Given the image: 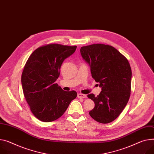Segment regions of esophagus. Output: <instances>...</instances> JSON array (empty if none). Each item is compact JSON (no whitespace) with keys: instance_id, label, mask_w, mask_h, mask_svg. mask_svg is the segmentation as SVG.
Here are the masks:
<instances>
[{"instance_id":"esophagus-1","label":"esophagus","mask_w":154,"mask_h":154,"mask_svg":"<svg viewBox=\"0 0 154 154\" xmlns=\"http://www.w3.org/2000/svg\"><path fill=\"white\" fill-rule=\"evenodd\" d=\"M77 97L79 99H84V98H86V95H85V94H82L79 93V94H78Z\"/></svg>"}]
</instances>
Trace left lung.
Instances as JSON below:
<instances>
[{
    "label": "left lung",
    "instance_id": "1",
    "mask_svg": "<svg viewBox=\"0 0 154 154\" xmlns=\"http://www.w3.org/2000/svg\"><path fill=\"white\" fill-rule=\"evenodd\" d=\"M82 58L91 67L92 77L102 91L97 97L88 94L95 107L90 116L97 122L109 123L120 115L131 94L132 72L126 58L113 47L94 44L81 47Z\"/></svg>",
    "mask_w": 154,
    "mask_h": 154
}]
</instances>
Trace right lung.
Listing matches in <instances>:
<instances>
[{
	"instance_id": "right-lung-1",
	"label": "right lung",
	"mask_w": 154,
	"mask_h": 154,
	"mask_svg": "<svg viewBox=\"0 0 154 154\" xmlns=\"http://www.w3.org/2000/svg\"><path fill=\"white\" fill-rule=\"evenodd\" d=\"M76 47L58 44L41 46L31 54L25 65L21 75L23 94L32 114L42 122L60 118L77 96L76 91H65L55 82L63 62Z\"/></svg>"
}]
</instances>
